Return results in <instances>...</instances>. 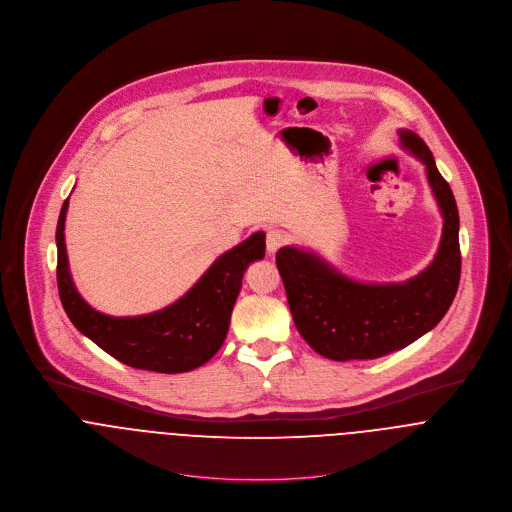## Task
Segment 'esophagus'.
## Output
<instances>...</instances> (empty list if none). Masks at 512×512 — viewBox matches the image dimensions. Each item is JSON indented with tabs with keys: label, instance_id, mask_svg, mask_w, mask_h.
Returning <instances> with one entry per match:
<instances>
[{
	"label": "esophagus",
	"instance_id": "obj_1",
	"mask_svg": "<svg viewBox=\"0 0 512 512\" xmlns=\"http://www.w3.org/2000/svg\"><path fill=\"white\" fill-rule=\"evenodd\" d=\"M286 232L280 230V228H270L266 232V248H268V254H276L284 244H286Z\"/></svg>",
	"mask_w": 512,
	"mask_h": 512
}]
</instances>
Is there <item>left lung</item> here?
<instances>
[{
  "label": "left lung",
  "instance_id": "left-lung-1",
  "mask_svg": "<svg viewBox=\"0 0 512 512\" xmlns=\"http://www.w3.org/2000/svg\"><path fill=\"white\" fill-rule=\"evenodd\" d=\"M398 136L426 165L443 217L438 254L422 274L402 284H361L311 252L293 246L276 252L299 335L331 361H368L408 347L438 325L457 293L461 252L455 197L426 142L410 130Z\"/></svg>",
  "mask_w": 512,
  "mask_h": 512
}]
</instances>
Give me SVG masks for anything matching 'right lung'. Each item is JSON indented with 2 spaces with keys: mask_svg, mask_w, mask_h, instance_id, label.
<instances>
[{
  "mask_svg": "<svg viewBox=\"0 0 512 512\" xmlns=\"http://www.w3.org/2000/svg\"><path fill=\"white\" fill-rule=\"evenodd\" d=\"M67 207L69 199L57 222V286L74 327L132 368L175 374L211 361L226 339L244 270L264 258L266 234L256 232L224 252L175 303L140 317H110L92 309L74 288L65 246Z\"/></svg>",
  "mask_w": 512,
  "mask_h": 512,
  "instance_id": "obj_1",
  "label": "right lung"
}]
</instances>
